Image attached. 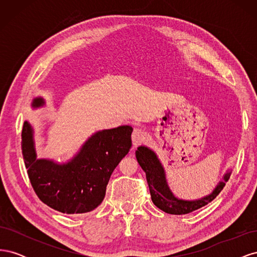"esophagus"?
Instances as JSON below:
<instances>
[{
	"mask_svg": "<svg viewBox=\"0 0 257 257\" xmlns=\"http://www.w3.org/2000/svg\"><path fill=\"white\" fill-rule=\"evenodd\" d=\"M146 139V132L142 128L136 127L132 133V143L134 147H137L139 144L143 143Z\"/></svg>",
	"mask_w": 257,
	"mask_h": 257,
	"instance_id": "esophagus-1",
	"label": "esophagus"
}]
</instances>
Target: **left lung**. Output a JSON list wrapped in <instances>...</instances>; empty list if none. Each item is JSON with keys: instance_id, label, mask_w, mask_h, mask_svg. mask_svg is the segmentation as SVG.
I'll return each instance as SVG.
<instances>
[{"instance_id": "left-lung-1", "label": "left lung", "mask_w": 257, "mask_h": 257, "mask_svg": "<svg viewBox=\"0 0 257 257\" xmlns=\"http://www.w3.org/2000/svg\"><path fill=\"white\" fill-rule=\"evenodd\" d=\"M135 154L138 164L146 173L153 204L162 211L169 214H188L208 205L219 195L231 174V168L229 167L214 186L212 192L208 195L197 199H183L176 196L169 188L164 165L155 151L149 147L142 145L137 148Z\"/></svg>"}]
</instances>
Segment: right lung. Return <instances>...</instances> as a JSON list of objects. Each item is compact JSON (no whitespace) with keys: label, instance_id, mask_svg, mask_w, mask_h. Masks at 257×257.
<instances>
[{"label":"right lung","instance_id":"add662e5","mask_svg":"<svg viewBox=\"0 0 257 257\" xmlns=\"http://www.w3.org/2000/svg\"><path fill=\"white\" fill-rule=\"evenodd\" d=\"M46 106L43 96L32 99L33 110ZM133 127L121 125L97 131L89 136L73 157L59 162L38 159L35 130L25 121L21 135L22 155L31 184L44 204L66 214H81L102 203L113 169L128 153Z\"/></svg>","mask_w":257,"mask_h":257}]
</instances>
